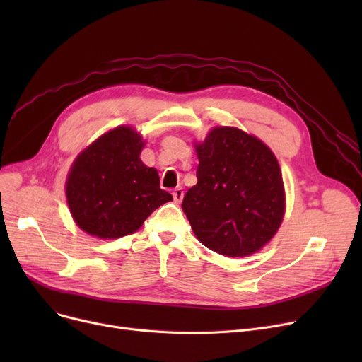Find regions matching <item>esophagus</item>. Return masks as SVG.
I'll return each instance as SVG.
<instances>
[{"mask_svg":"<svg viewBox=\"0 0 362 362\" xmlns=\"http://www.w3.org/2000/svg\"><path fill=\"white\" fill-rule=\"evenodd\" d=\"M173 198H175V201L179 204L182 199H183V189L179 186V187H176L175 191H173Z\"/></svg>","mask_w":362,"mask_h":362,"instance_id":"1","label":"esophagus"}]
</instances>
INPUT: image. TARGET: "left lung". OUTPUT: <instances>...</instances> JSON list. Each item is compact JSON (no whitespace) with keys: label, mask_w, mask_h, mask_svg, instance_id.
<instances>
[{"label":"left lung","mask_w":362,"mask_h":362,"mask_svg":"<svg viewBox=\"0 0 362 362\" xmlns=\"http://www.w3.org/2000/svg\"><path fill=\"white\" fill-rule=\"evenodd\" d=\"M197 185L182 208L198 240L220 255L259 251L284 216L281 171L273 151L238 127H214L195 144Z\"/></svg>","instance_id":"obj_1"}]
</instances>
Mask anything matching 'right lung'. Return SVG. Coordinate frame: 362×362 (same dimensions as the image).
<instances>
[{"mask_svg":"<svg viewBox=\"0 0 362 362\" xmlns=\"http://www.w3.org/2000/svg\"><path fill=\"white\" fill-rule=\"evenodd\" d=\"M145 142L135 129L119 126L92 142L74 160L66 182L73 220L83 232L117 239L136 232L168 201L154 167L139 156Z\"/></svg>","mask_w":362,"mask_h":362,"instance_id":"obj_1","label":"right lung"}]
</instances>
